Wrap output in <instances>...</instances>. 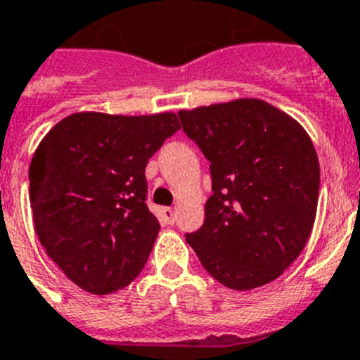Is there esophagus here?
Listing matches in <instances>:
<instances>
[{"mask_svg":"<svg viewBox=\"0 0 360 360\" xmlns=\"http://www.w3.org/2000/svg\"><path fill=\"white\" fill-rule=\"evenodd\" d=\"M160 214L164 218V222L174 224V211L171 210V207H162V210H160Z\"/></svg>","mask_w":360,"mask_h":360,"instance_id":"esophagus-1","label":"esophagus"}]
</instances>
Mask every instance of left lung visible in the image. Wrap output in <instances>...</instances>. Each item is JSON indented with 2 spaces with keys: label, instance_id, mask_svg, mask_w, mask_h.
Instances as JSON below:
<instances>
[{
  "label": "left lung",
  "instance_id": "obj_1",
  "mask_svg": "<svg viewBox=\"0 0 360 360\" xmlns=\"http://www.w3.org/2000/svg\"><path fill=\"white\" fill-rule=\"evenodd\" d=\"M211 162L204 226L186 240L213 278L245 291L302 253L317 217L321 167L302 125L259 98L178 112Z\"/></svg>",
  "mask_w": 360,
  "mask_h": 360
}]
</instances>
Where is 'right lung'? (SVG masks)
<instances>
[{"instance_id": "1", "label": "right lung", "mask_w": 360, "mask_h": 360, "mask_svg": "<svg viewBox=\"0 0 360 360\" xmlns=\"http://www.w3.org/2000/svg\"><path fill=\"white\" fill-rule=\"evenodd\" d=\"M178 129L174 112H75L39 142L29 167L34 229L82 290L115 293L146 266L160 231L146 165Z\"/></svg>"}]
</instances>
